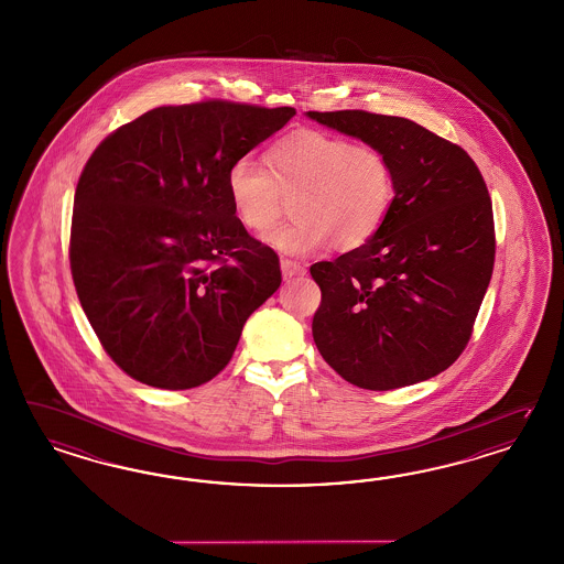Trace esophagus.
I'll use <instances>...</instances> for the list:
<instances>
[{
	"label": "esophagus",
	"mask_w": 564,
	"mask_h": 564,
	"mask_svg": "<svg viewBox=\"0 0 564 564\" xmlns=\"http://www.w3.org/2000/svg\"><path fill=\"white\" fill-rule=\"evenodd\" d=\"M280 268H282V275H284L286 280L294 278V275H303V273L307 272L303 263L292 261V259H284V257L280 259Z\"/></svg>",
	"instance_id": "obj_1"
}]
</instances>
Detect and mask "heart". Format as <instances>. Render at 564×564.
<instances>
[{
    "label": "heart",
    "instance_id": "heart-1",
    "mask_svg": "<svg viewBox=\"0 0 564 564\" xmlns=\"http://www.w3.org/2000/svg\"><path fill=\"white\" fill-rule=\"evenodd\" d=\"M268 170L240 158L228 165L224 191L238 224L263 235L294 197L291 224L268 242L291 254L327 247L355 251L380 232L394 203V170L382 149L350 143L343 134L301 128L278 139L265 153Z\"/></svg>",
    "mask_w": 564,
    "mask_h": 564
}]
</instances>
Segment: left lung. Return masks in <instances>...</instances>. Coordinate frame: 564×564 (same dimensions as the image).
Here are the masks:
<instances>
[{
	"instance_id": "obj_1",
	"label": "left lung",
	"mask_w": 564,
	"mask_h": 564,
	"mask_svg": "<svg viewBox=\"0 0 564 564\" xmlns=\"http://www.w3.org/2000/svg\"><path fill=\"white\" fill-rule=\"evenodd\" d=\"M307 116L380 147L397 184L376 237L311 265L322 291L315 346L365 390L430 380L465 350L490 284L496 237L484 176L463 147L413 120L364 109Z\"/></svg>"
}]
</instances>
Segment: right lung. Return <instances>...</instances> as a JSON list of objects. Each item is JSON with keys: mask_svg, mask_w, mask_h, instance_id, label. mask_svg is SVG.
<instances>
[{"mask_svg": "<svg viewBox=\"0 0 564 564\" xmlns=\"http://www.w3.org/2000/svg\"><path fill=\"white\" fill-rule=\"evenodd\" d=\"M294 113L221 99L162 106L93 151L74 193L70 270L99 343L132 380L209 382L278 291V254L238 224L224 176Z\"/></svg>", "mask_w": 564, "mask_h": 564, "instance_id": "obj_1", "label": "right lung"}]
</instances>
